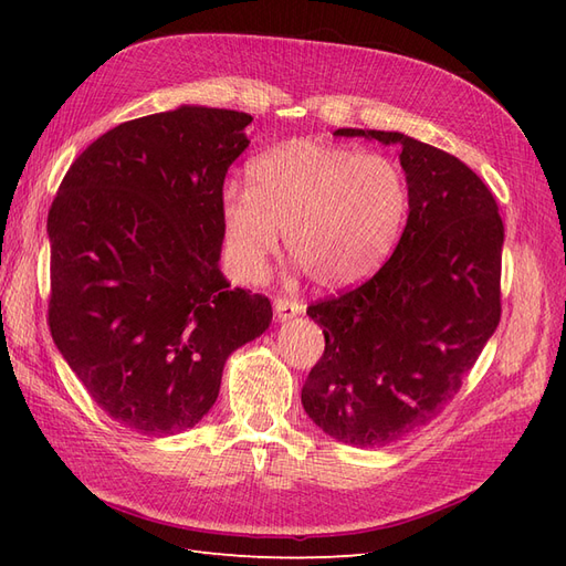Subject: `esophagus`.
I'll list each match as a JSON object with an SVG mask.
<instances>
[{"label": "esophagus", "mask_w": 566, "mask_h": 566, "mask_svg": "<svg viewBox=\"0 0 566 566\" xmlns=\"http://www.w3.org/2000/svg\"><path fill=\"white\" fill-rule=\"evenodd\" d=\"M273 310H276L279 321H287V318H293V316L302 314L304 306H302V302H297V300L276 297V300H273Z\"/></svg>", "instance_id": "1"}]
</instances>
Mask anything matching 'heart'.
<instances>
[{
    "mask_svg": "<svg viewBox=\"0 0 566 566\" xmlns=\"http://www.w3.org/2000/svg\"><path fill=\"white\" fill-rule=\"evenodd\" d=\"M250 191L227 188L221 229L231 264L264 276L279 231L290 260L318 287H342L382 264L401 231L408 188L401 167L356 148L287 142L248 169Z\"/></svg>",
    "mask_w": 566,
    "mask_h": 566,
    "instance_id": "heart-1",
    "label": "heart"
}]
</instances>
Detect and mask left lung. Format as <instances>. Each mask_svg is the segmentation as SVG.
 <instances>
[{
  "label": "left lung",
  "mask_w": 566,
  "mask_h": 566,
  "mask_svg": "<svg viewBox=\"0 0 566 566\" xmlns=\"http://www.w3.org/2000/svg\"><path fill=\"white\" fill-rule=\"evenodd\" d=\"M335 134L399 144L408 219L368 281L306 306L325 349L302 403L325 434L375 449L434 420L499 328L505 229L489 186L451 153L399 132Z\"/></svg>",
  "instance_id": "obj_1"
}]
</instances>
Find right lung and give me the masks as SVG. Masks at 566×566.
<instances>
[{
	"mask_svg": "<svg viewBox=\"0 0 566 566\" xmlns=\"http://www.w3.org/2000/svg\"><path fill=\"white\" fill-rule=\"evenodd\" d=\"M248 113L181 106L84 148L51 202L46 323L98 408L167 437L214 406L233 349L271 323L269 297L219 271L221 200Z\"/></svg>",
	"mask_w": 566,
	"mask_h": 566,
	"instance_id": "right-lung-1",
	"label": "right lung"
}]
</instances>
